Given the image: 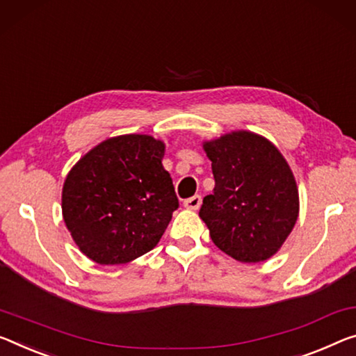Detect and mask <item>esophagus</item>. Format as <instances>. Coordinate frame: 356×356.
<instances>
[{
  "label": "esophagus",
  "mask_w": 356,
  "mask_h": 356,
  "mask_svg": "<svg viewBox=\"0 0 356 356\" xmlns=\"http://www.w3.org/2000/svg\"><path fill=\"white\" fill-rule=\"evenodd\" d=\"M200 204H202V197H200V195L189 197V199L184 200V209L195 211V210L200 209Z\"/></svg>",
  "instance_id": "obj_1"
}]
</instances>
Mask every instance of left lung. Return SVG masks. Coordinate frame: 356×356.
Listing matches in <instances>:
<instances>
[{
  "label": "left lung",
  "mask_w": 356,
  "mask_h": 356,
  "mask_svg": "<svg viewBox=\"0 0 356 356\" xmlns=\"http://www.w3.org/2000/svg\"><path fill=\"white\" fill-rule=\"evenodd\" d=\"M215 177L199 216L213 243L240 262L267 261L299 216V191L278 147L262 135L234 130L204 141Z\"/></svg>",
  "instance_id": "left-lung-1"
}]
</instances>
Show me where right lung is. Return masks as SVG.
<instances>
[{"label": "right lung", "instance_id": "right-lung-1", "mask_svg": "<svg viewBox=\"0 0 356 356\" xmlns=\"http://www.w3.org/2000/svg\"><path fill=\"white\" fill-rule=\"evenodd\" d=\"M163 154L162 140L129 134L102 141L74 163L63 183L62 215L81 253L116 266L159 243L178 209Z\"/></svg>", "mask_w": 356, "mask_h": 356}]
</instances>
